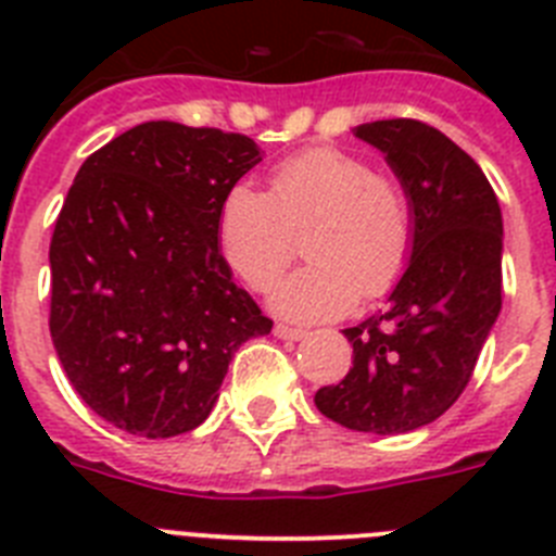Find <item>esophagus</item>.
<instances>
[{"instance_id": "34e87169", "label": "esophagus", "mask_w": 556, "mask_h": 556, "mask_svg": "<svg viewBox=\"0 0 556 556\" xmlns=\"http://www.w3.org/2000/svg\"><path fill=\"white\" fill-rule=\"evenodd\" d=\"M306 328L301 326H289V323H275V337H281V339H303L306 337Z\"/></svg>"}]
</instances>
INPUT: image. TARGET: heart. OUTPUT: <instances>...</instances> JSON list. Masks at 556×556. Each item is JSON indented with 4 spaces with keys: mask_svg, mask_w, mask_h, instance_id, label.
Listing matches in <instances>:
<instances>
[{
    "mask_svg": "<svg viewBox=\"0 0 556 556\" xmlns=\"http://www.w3.org/2000/svg\"><path fill=\"white\" fill-rule=\"evenodd\" d=\"M308 262L275 289L289 317L320 320L381 298L406 273L415 244L404 186L342 147H306L278 161L267 194L233 186L217 217L225 262L255 292L273 287L298 253Z\"/></svg>",
    "mask_w": 556,
    "mask_h": 556,
    "instance_id": "b5f03b06",
    "label": "heart"
}]
</instances>
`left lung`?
<instances>
[{"instance_id": "left-lung-1", "label": "left lung", "mask_w": 556, "mask_h": 556, "mask_svg": "<svg viewBox=\"0 0 556 556\" xmlns=\"http://www.w3.org/2000/svg\"><path fill=\"white\" fill-rule=\"evenodd\" d=\"M401 178L415 244L390 308L345 328L353 367L317 390L328 420L370 434L420 429L454 406L501 312V208L484 172L437 127H356Z\"/></svg>"}]
</instances>
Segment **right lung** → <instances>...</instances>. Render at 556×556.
Wrapping results in <instances>:
<instances>
[{"mask_svg":"<svg viewBox=\"0 0 556 556\" xmlns=\"http://www.w3.org/2000/svg\"><path fill=\"white\" fill-rule=\"evenodd\" d=\"M258 161L242 132L144 122L77 172L49 242V333L77 395L116 429H198L239 345L273 328L217 239L225 194Z\"/></svg>","mask_w":556,"mask_h":556,"instance_id":"obj_1","label":"right lung"}]
</instances>
